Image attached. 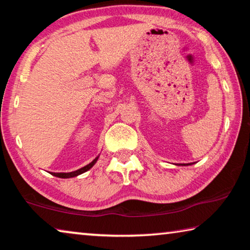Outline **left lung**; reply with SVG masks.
Returning <instances> with one entry per match:
<instances>
[{
  "mask_svg": "<svg viewBox=\"0 0 250 250\" xmlns=\"http://www.w3.org/2000/svg\"><path fill=\"white\" fill-rule=\"evenodd\" d=\"M193 162H191V164H179V165H177V166H190V165H192Z\"/></svg>",
  "mask_w": 250,
  "mask_h": 250,
  "instance_id": "left-lung-1",
  "label": "left lung"
}]
</instances>
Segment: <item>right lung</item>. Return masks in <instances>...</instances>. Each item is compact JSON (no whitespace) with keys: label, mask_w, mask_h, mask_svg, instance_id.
Here are the masks:
<instances>
[{"label":"right lung","mask_w":250,"mask_h":250,"mask_svg":"<svg viewBox=\"0 0 250 250\" xmlns=\"http://www.w3.org/2000/svg\"><path fill=\"white\" fill-rule=\"evenodd\" d=\"M99 156H100V154H99ZM99 156L94 158L93 161H91L89 165H86V166H84V167H82V168H80V169L75 170V171H71V172H52V176H54V177H58V178H64V179H66V178H73V177H77V176L81 175V173L85 172V171H88V170H90L91 168H92L93 166L96 165V162L98 161V159H99Z\"/></svg>","instance_id":"obj_1"}]
</instances>
